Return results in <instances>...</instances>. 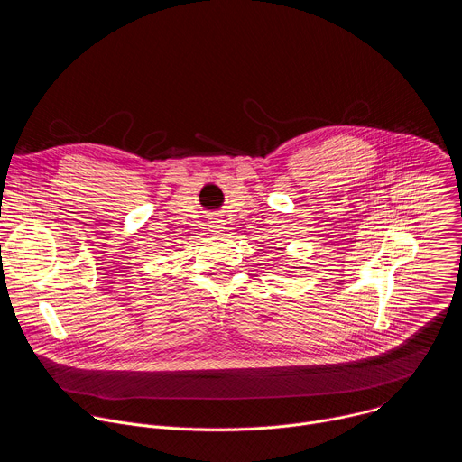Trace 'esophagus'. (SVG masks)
Returning a JSON list of instances; mask_svg holds the SVG:
<instances>
[{"instance_id": "1", "label": "esophagus", "mask_w": 462, "mask_h": 462, "mask_svg": "<svg viewBox=\"0 0 462 462\" xmlns=\"http://www.w3.org/2000/svg\"><path fill=\"white\" fill-rule=\"evenodd\" d=\"M216 223H221V221H216ZM216 228H221V225H216Z\"/></svg>"}]
</instances>
